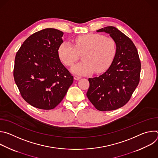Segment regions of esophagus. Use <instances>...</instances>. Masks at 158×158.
<instances>
[{
  "label": "esophagus",
  "instance_id": "esophagus-1",
  "mask_svg": "<svg viewBox=\"0 0 158 158\" xmlns=\"http://www.w3.org/2000/svg\"><path fill=\"white\" fill-rule=\"evenodd\" d=\"M74 78L75 80H79L81 77H79V76H75L74 77Z\"/></svg>",
  "mask_w": 158,
  "mask_h": 158
}]
</instances>
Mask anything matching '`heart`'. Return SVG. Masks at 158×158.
<instances>
[{
	"label": "heart",
	"mask_w": 158,
	"mask_h": 158,
	"mask_svg": "<svg viewBox=\"0 0 158 158\" xmlns=\"http://www.w3.org/2000/svg\"><path fill=\"white\" fill-rule=\"evenodd\" d=\"M74 46L67 42H62L58 49L61 61L67 66H73L78 60L79 54H84V60L74 66L71 71L84 76L93 72L106 71L114 60L116 44L111 37L99 34H87L77 37Z\"/></svg>",
	"instance_id": "obj_1"
}]
</instances>
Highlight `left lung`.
<instances>
[{
  "instance_id": "8db88e82",
  "label": "left lung",
  "mask_w": 158,
  "mask_h": 158,
  "mask_svg": "<svg viewBox=\"0 0 158 158\" xmlns=\"http://www.w3.org/2000/svg\"><path fill=\"white\" fill-rule=\"evenodd\" d=\"M109 34L116 44V52L109 69L99 77L89 78L87 97L101 111L112 110L124 106L137 87L141 62L132 41L113 26L97 31Z\"/></svg>"
}]
</instances>
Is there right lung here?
<instances>
[{
  "mask_svg": "<svg viewBox=\"0 0 158 158\" xmlns=\"http://www.w3.org/2000/svg\"><path fill=\"white\" fill-rule=\"evenodd\" d=\"M64 33L48 28L29 36L15 58L14 77L23 99L40 109L56 107L74 78L61 63L58 49Z\"/></svg>",
  "mask_w": 158,
  "mask_h": 158,
  "instance_id": "right-lung-1",
  "label": "right lung"
}]
</instances>
